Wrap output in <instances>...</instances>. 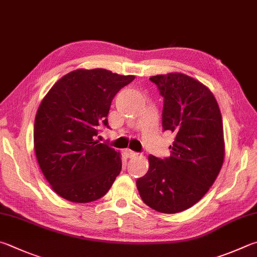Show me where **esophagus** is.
Listing matches in <instances>:
<instances>
[{
	"label": "esophagus",
	"mask_w": 257,
	"mask_h": 257,
	"mask_svg": "<svg viewBox=\"0 0 257 257\" xmlns=\"http://www.w3.org/2000/svg\"><path fill=\"white\" fill-rule=\"evenodd\" d=\"M124 155H125V157H128V158H133V157L138 156V154H137L136 152L130 151V149H125V151H124Z\"/></svg>",
	"instance_id": "1"
}]
</instances>
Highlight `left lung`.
Masks as SVG:
<instances>
[{
    "mask_svg": "<svg viewBox=\"0 0 257 257\" xmlns=\"http://www.w3.org/2000/svg\"><path fill=\"white\" fill-rule=\"evenodd\" d=\"M164 97L163 129L174 134L171 156L149 155V169L137 180L148 207L177 213L202 199L216 181L225 158L222 118L212 92L182 73L149 78Z\"/></svg>",
    "mask_w": 257,
    "mask_h": 257,
    "instance_id": "8db88e82",
    "label": "left lung"
}]
</instances>
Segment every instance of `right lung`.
Here are the masks:
<instances>
[{
	"label": "right lung",
	"instance_id": "add662e5",
	"mask_svg": "<svg viewBox=\"0 0 257 257\" xmlns=\"http://www.w3.org/2000/svg\"><path fill=\"white\" fill-rule=\"evenodd\" d=\"M135 80L108 69H76L56 82L41 101L34 129L36 157L56 193L76 203L108 192L121 171V155L94 137L108 125L111 102Z\"/></svg>",
	"mask_w": 257,
	"mask_h": 257
}]
</instances>
